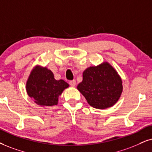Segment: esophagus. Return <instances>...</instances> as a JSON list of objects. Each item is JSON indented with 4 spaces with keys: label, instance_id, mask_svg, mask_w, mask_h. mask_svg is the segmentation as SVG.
Here are the masks:
<instances>
[{
    "label": "esophagus",
    "instance_id": "obj_1",
    "mask_svg": "<svg viewBox=\"0 0 152 152\" xmlns=\"http://www.w3.org/2000/svg\"><path fill=\"white\" fill-rule=\"evenodd\" d=\"M76 80H70L69 81V85L71 86H72V87H74L75 86H76Z\"/></svg>",
    "mask_w": 152,
    "mask_h": 152
}]
</instances>
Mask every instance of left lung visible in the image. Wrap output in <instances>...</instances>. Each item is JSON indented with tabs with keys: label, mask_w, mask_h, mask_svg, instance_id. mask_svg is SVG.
I'll return each mask as SVG.
<instances>
[{
	"label": "left lung",
	"mask_w": 152,
	"mask_h": 152,
	"mask_svg": "<svg viewBox=\"0 0 152 152\" xmlns=\"http://www.w3.org/2000/svg\"><path fill=\"white\" fill-rule=\"evenodd\" d=\"M77 88L90 106L98 109L114 105L123 91L121 78L108 62L86 69Z\"/></svg>",
	"instance_id": "8db88e82"
}]
</instances>
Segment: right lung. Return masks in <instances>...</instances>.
Returning a JSON list of instances; mask_svg holds the SVG:
<instances>
[{"instance_id":"obj_1","label":"right lung","mask_w":152,"mask_h":152,"mask_svg":"<svg viewBox=\"0 0 152 152\" xmlns=\"http://www.w3.org/2000/svg\"><path fill=\"white\" fill-rule=\"evenodd\" d=\"M69 86L64 80H55L53 73L46 67L36 66L28 76L26 92L37 104L50 107L57 105L59 95Z\"/></svg>"}]
</instances>
